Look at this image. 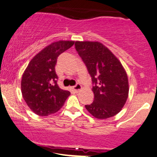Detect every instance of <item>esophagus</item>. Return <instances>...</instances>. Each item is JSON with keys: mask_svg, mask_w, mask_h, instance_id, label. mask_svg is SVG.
<instances>
[{"mask_svg": "<svg viewBox=\"0 0 157 157\" xmlns=\"http://www.w3.org/2000/svg\"><path fill=\"white\" fill-rule=\"evenodd\" d=\"M73 90H74V91H77H77H80V90H81V89H82V86L80 85V84H77L75 86H73Z\"/></svg>", "mask_w": 157, "mask_h": 157, "instance_id": "1", "label": "esophagus"}]
</instances>
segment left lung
<instances>
[{
	"label": "left lung",
	"instance_id": "8db88e82",
	"mask_svg": "<svg viewBox=\"0 0 157 157\" xmlns=\"http://www.w3.org/2000/svg\"><path fill=\"white\" fill-rule=\"evenodd\" d=\"M78 55L85 63L94 86V101L85 108L97 119L117 115L129 92L127 73L113 52L98 41H76Z\"/></svg>",
	"mask_w": 157,
	"mask_h": 157
}]
</instances>
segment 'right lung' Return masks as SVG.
I'll use <instances>...</instances> for the list:
<instances>
[{
  "instance_id": "obj_1",
  "label": "right lung",
  "mask_w": 157,
  "mask_h": 157,
  "mask_svg": "<svg viewBox=\"0 0 157 157\" xmlns=\"http://www.w3.org/2000/svg\"><path fill=\"white\" fill-rule=\"evenodd\" d=\"M73 40H59L48 45L31 59L24 71L21 91L29 108L38 116L45 117L59 111L70 92L59 88L56 73L57 59L70 48Z\"/></svg>"
}]
</instances>
